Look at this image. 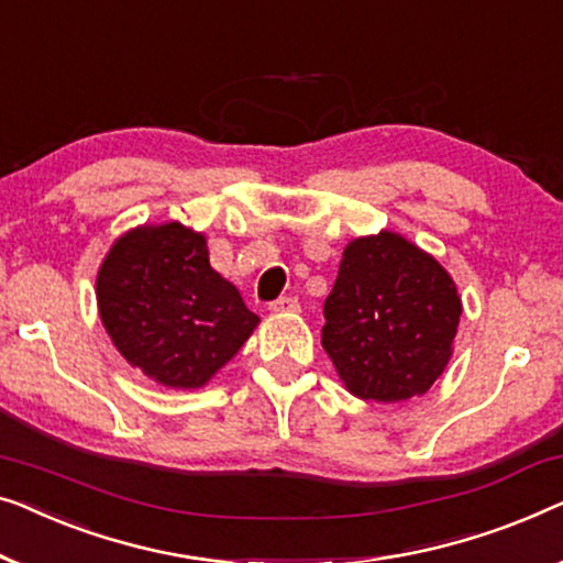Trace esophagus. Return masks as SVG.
Segmentation results:
<instances>
[{"instance_id":"obj_1","label":"esophagus","mask_w":563,"mask_h":563,"mask_svg":"<svg viewBox=\"0 0 563 563\" xmlns=\"http://www.w3.org/2000/svg\"><path fill=\"white\" fill-rule=\"evenodd\" d=\"M271 311L273 313H298L300 303L290 296H280L278 300H273V303H271Z\"/></svg>"}]
</instances>
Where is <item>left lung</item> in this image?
<instances>
[{"mask_svg":"<svg viewBox=\"0 0 563 563\" xmlns=\"http://www.w3.org/2000/svg\"><path fill=\"white\" fill-rule=\"evenodd\" d=\"M459 316L456 285L437 260L379 232L346 244L323 303L321 344L350 393L398 402L437 383Z\"/></svg>","mask_w":563,"mask_h":563,"instance_id":"obj_1","label":"left lung"}]
</instances>
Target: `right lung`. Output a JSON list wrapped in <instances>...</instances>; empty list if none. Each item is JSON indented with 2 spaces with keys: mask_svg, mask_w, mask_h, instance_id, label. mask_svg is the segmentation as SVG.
I'll return each instance as SVG.
<instances>
[{
  "mask_svg": "<svg viewBox=\"0 0 563 563\" xmlns=\"http://www.w3.org/2000/svg\"><path fill=\"white\" fill-rule=\"evenodd\" d=\"M99 313L122 357L165 387H201L240 352L257 316L178 221L124 234L97 278Z\"/></svg>",
  "mask_w": 563,
  "mask_h": 563,
  "instance_id": "1",
  "label": "right lung"
}]
</instances>
